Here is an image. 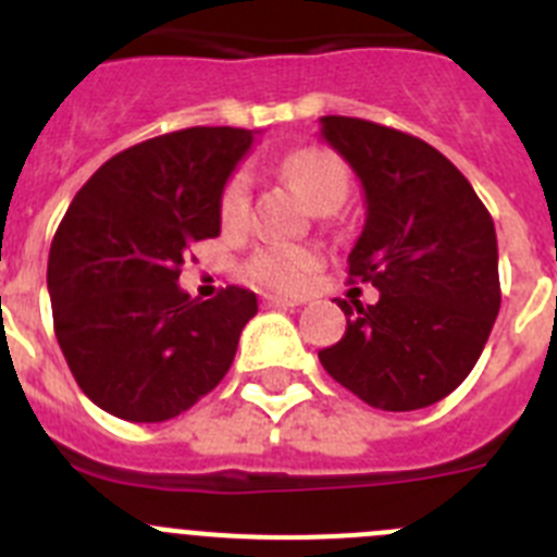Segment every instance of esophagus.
Returning a JSON list of instances; mask_svg holds the SVG:
<instances>
[{
  "mask_svg": "<svg viewBox=\"0 0 557 557\" xmlns=\"http://www.w3.org/2000/svg\"><path fill=\"white\" fill-rule=\"evenodd\" d=\"M262 304H264V307H275V309L298 307V301H293V298H282V295H264Z\"/></svg>",
  "mask_w": 557,
  "mask_h": 557,
  "instance_id": "obj_1",
  "label": "esophagus"
}]
</instances>
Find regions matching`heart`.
<instances>
[{
    "label": "heart",
    "instance_id": "obj_1",
    "mask_svg": "<svg viewBox=\"0 0 557 557\" xmlns=\"http://www.w3.org/2000/svg\"><path fill=\"white\" fill-rule=\"evenodd\" d=\"M282 170L314 209L339 206L351 186V172H348L346 161L323 147H301V150L287 152ZM248 211L250 175L245 170H236L220 191V220L228 228H239L248 220ZM318 264H321L318 250L304 248V245H270L250 256L248 275L268 289L301 293Z\"/></svg>",
    "mask_w": 557,
    "mask_h": 557
}]
</instances>
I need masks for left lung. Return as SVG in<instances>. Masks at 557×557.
I'll use <instances>...</instances> for the list:
<instances>
[{"label":"left lung","mask_w":557,"mask_h":557,"mask_svg":"<svg viewBox=\"0 0 557 557\" xmlns=\"http://www.w3.org/2000/svg\"><path fill=\"white\" fill-rule=\"evenodd\" d=\"M321 125L366 189L348 282L373 284L379 301H337L346 334L318 357L366 405L421 410L469 376L494 329V220L466 175L424 139L357 116H323Z\"/></svg>","instance_id":"8db88e82"}]
</instances>
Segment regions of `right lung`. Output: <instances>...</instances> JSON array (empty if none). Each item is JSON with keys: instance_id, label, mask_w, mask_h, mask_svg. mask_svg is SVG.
Returning a JSON list of instances; mask_svg holds the SVG:
<instances>
[{"instance_id": "1", "label": "right lung", "mask_w": 557, "mask_h": 557, "mask_svg": "<svg viewBox=\"0 0 557 557\" xmlns=\"http://www.w3.org/2000/svg\"><path fill=\"white\" fill-rule=\"evenodd\" d=\"M253 133L186 127L116 152L86 181L49 248L47 284L69 371L133 424L189 410L223 382L256 295L178 287L200 239L220 236V191Z\"/></svg>"}]
</instances>
